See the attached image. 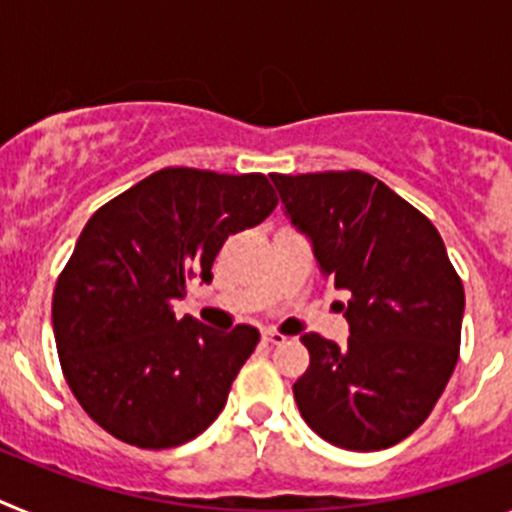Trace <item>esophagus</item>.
<instances>
[{
    "label": "esophagus",
    "instance_id": "1",
    "mask_svg": "<svg viewBox=\"0 0 512 512\" xmlns=\"http://www.w3.org/2000/svg\"><path fill=\"white\" fill-rule=\"evenodd\" d=\"M261 341H264L266 346H279V343L287 341V336H282V333H277V330L266 328L261 330Z\"/></svg>",
    "mask_w": 512,
    "mask_h": 512
}]
</instances>
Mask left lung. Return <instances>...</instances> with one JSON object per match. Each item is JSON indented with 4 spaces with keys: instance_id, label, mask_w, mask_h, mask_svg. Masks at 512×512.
<instances>
[{
    "instance_id": "1",
    "label": "left lung",
    "mask_w": 512,
    "mask_h": 512,
    "mask_svg": "<svg viewBox=\"0 0 512 512\" xmlns=\"http://www.w3.org/2000/svg\"><path fill=\"white\" fill-rule=\"evenodd\" d=\"M320 271L351 300L346 346L302 336L295 400L312 431L348 451L390 449L436 408L459 361L464 284L436 225L364 171L271 174Z\"/></svg>"
}]
</instances>
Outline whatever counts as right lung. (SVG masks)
<instances>
[{"mask_svg":"<svg viewBox=\"0 0 512 512\" xmlns=\"http://www.w3.org/2000/svg\"><path fill=\"white\" fill-rule=\"evenodd\" d=\"M264 174L169 166L99 207L53 289L63 377L104 431L171 449L220 415L259 330L174 315L192 279L212 282L228 241L277 207Z\"/></svg>","mask_w":512,"mask_h":512,"instance_id":"1","label":"right lung"}]
</instances>
